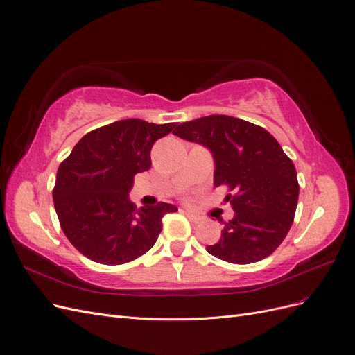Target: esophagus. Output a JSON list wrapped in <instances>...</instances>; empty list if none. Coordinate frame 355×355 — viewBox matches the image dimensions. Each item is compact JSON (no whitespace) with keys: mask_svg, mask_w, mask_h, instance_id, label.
I'll return each instance as SVG.
<instances>
[{"mask_svg":"<svg viewBox=\"0 0 355 355\" xmlns=\"http://www.w3.org/2000/svg\"><path fill=\"white\" fill-rule=\"evenodd\" d=\"M185 214H187V218H188L191 222H194V223H198V222H200V218L196 216V214H192V213H189V211H185Z\"/></svg>","mask_w":355,"mask_h":355,"instance_id":"1","label":"esophagus"}]
</instances>
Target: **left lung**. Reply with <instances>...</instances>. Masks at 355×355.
Wrapping results in <instances>:
<instances>
[{"instance_id": "left-lung-1", "label": "left lung", "mask_w": 355, "mask_h": 355, "mask_svg": "<svg viewBox=\"0 0 355 355\" xmlns=\"http://www.w3.org/2000/svg\"><path fill=\"white\" fill-rule=\"evenodd\" d=\"M173 135L209 148L214 187L227 185L232 192L225 201L231 202L234 218L207 252L239 265L270 256L292 227L299 197L296 168L277 139L263 127L228 115L182 123Z\"/></svg>"}]
</instances>
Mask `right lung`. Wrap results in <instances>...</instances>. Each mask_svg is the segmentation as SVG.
Listing matches in <instances>:
<instances>
[{
	"label": "right lung",
	"instance_id": "right-lung-1",
	"mask_svg": "<svg viewBox=\"0 0 355 355\" xmlns=\"http://www.w3.org/2000/svg\"><path fill=\"white\" fill-rule=\"evenodd\" d=\"M175 127L137 118L115 121L83 136L60 163L55 209L67 239L90 261L137 259L155 244L164 214L178 211L167 202L136 209L128 198L135 175L151 168L153 145Z\"/></svg>",
	"mask_w": 355,
	"mask_h": 355
}]
</instances>
